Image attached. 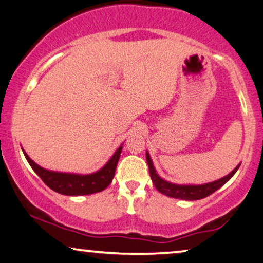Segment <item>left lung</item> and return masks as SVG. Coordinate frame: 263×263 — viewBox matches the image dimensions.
<instances>
[{
  "mask_svg": "<svg viewBox=\"0 0 263 263\" xmlns=\"http://www.w3.org/2000/svg\"><path fill=\"white\" fill-rule=\"evenodd\" d=\"M146 162H147V165H149L151 180H153L156 190L158 192H161L162 194L168 195L170 198L183 199V200H199V199L209 197V195L214 193L217 190H219L223 184L227 183L228 181L235 175V173L237 172V169L239 167L238 164L237 167L229 174V175L221 177V179L217 181H213V182L199 184V186H192V184H188V186H181V184H174V183L168 182V181H164L163 179H161V177L157 175L156 170H155L153 165V161H151V158L147 153H146Z\"/></svg>",
  "mask_w": 263,
  "mask_h": 263,
  "instance_id": "obj_1",
  "label": "left lung"
}]
</instances>
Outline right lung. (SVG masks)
I'll return each mask as SVG.
<instances>
[{
  "label": "right lung",
  "instance_id": "right-lung-1",
  "mask_svg": "<svg viewBox=\"0 0 263 263\" xmlns=\"http://www.w3.org/2000/svg\"><path fill=\"white\" fill-rule=\"evenodd\" d=\"M121 149H123V146H120L116 151V154L113 155L108 163L101 170L90 174V175H76V174L50 172V170L44 169L34 163L26 153H24V155L32 169L38 174V176L44 181V183L52 191L64 195H86L98 193V192H101L109 186L114 177V174H116Z\"/></svg>",
  "mask_w": 263,
  "mask_h": 263
}]
</instances>
